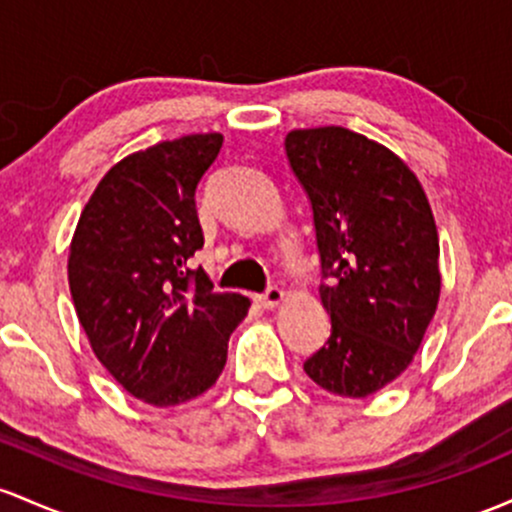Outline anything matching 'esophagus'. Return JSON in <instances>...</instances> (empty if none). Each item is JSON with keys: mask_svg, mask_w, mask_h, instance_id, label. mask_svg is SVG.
Here are the masks:
<instances>
[{"mask_svg": "<svg viewBox=\"0 0 512 512\" xmlns=\"http://www.w3.org/2000/svg\"><path fill=\"white\" fill-rule=\"evenodd\" d=\"M282 301H284V291L279 289V286H269L265 294L257 296V303H260L262 308H269V311H272V308H277Z\"/></svg>", "mask_w": 512, "mask_h": 512, "instance_id": "esophagus-1", "label": "esophagus"}]
</instances>
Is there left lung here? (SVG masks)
Segmentation results:
<instances>
[{
	"label": "left lung",
	"instance_id": "left-lung-1",
	"mask_svg": "<svg viewBox=\"0 0 512 512\" xmlns=\"http://www.w3.org/2000/svg\"><path fill=\"white\" fill-rule=\"evenodd\" d=\"M313 209L320 301L330 338L303 372L320 389L367 398L413 362L440 301V238L418 177L386 145L342 126L284 140Z\"/></svg>",
	"mask_w": 512,
	"mask_h": 512
}]
</instances>
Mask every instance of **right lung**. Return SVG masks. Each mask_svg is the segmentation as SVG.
Instances as JSON below:
<instances>
[{"label": "right lung", "mask_w": 512, "mask_h": 512, "mask_svg": "<svg viewBox=\"0 0 512 512\" xmlns=\"http://www.w3.org/2000/svg\"><path fill=\"white\" fill-rule=\"evenodd\" d=\"M221 145V133H194L123 157L89 196L70 243V294L94 355L157 408L216 384L250 308L187 265L204 247L196 187Z\"/></svg>", "instance_id": "right-lung-1"}]
</instances>
